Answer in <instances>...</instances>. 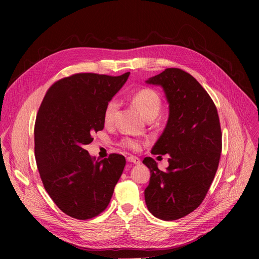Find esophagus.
Here are the masks:
<instances>
[{
	"instance_id": "34e87169",
	"label": "esophagus",
	"mask_w": 259,
	"mask_h": 259,
	"mask_svg": "<svg viewBox=\"0 0 259 259\" xmlns=\"http://www.w3.org/2000/svg\"><path fill=\"white\" fill-rule=\"evenodd\" d=\"M127 161H128L129 163H133V164H136V165H138V164L141 163V162H140V159L137 158V157H134V156L128 157V158H127Z\"/></svg>"
}]
</instances>
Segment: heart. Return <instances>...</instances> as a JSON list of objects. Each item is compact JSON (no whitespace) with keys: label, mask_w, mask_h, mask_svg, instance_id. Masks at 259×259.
Masks as SVG:
<instances>
[{"label":"heart","mask_w":259,"mask_h":259,"mask_svg":"<svg viewBox=\"0 0 259 259\" xmlns=\"http://www.w3.org/2000/svg\"><path fill=\"white\" fill-rule=\"evenodd\" d=\"M131 102L146 120H154L158 116L162 106V100L160 95L151 88H143L137 90L132 95ZM118 108L119 101L115 98L110 99L106 103L103 112V119L105 123L110 124L115 121ZM122 145L133 151H138L141 146L139 141L131 138H125L122 141Z\"/></svg>","instance_id":"obj_1"}]
</instances>
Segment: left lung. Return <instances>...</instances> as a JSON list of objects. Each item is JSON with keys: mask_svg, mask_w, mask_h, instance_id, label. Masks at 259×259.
I'll use <instances>...</instances> for the list:
<instances>
[{"mask_svg": "<svg viewBox=\"0 0 259 259\" xmlns=\"http://www.w3.org/2000/svg\"><path fill=\"white\" fill-rule=\"evenodd\" d=\"M145 82L161 86L169 103L167 125L152 150L153 155L168 154L169 166L162 171L153 158L143 159L151 171L145 203L157 218L176 220L201 205L217 171L223 147L217 108L180 68H166Z\"/></svg>", "mask_w": 259, "mask_h": 259, "instance_id": "left-lung-1", "label": "left lung"}]
</instances>
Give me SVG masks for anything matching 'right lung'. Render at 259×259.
<instances>
[{
	"mask_svg": "<svg viewBox=\"0 0 259 259\" xmlns=\"http://www.w3.org/2000/svg\"><path fill=\"white\" fill-rule=\"evenodd\" d=\"M119 77L75 73L47 91L34 124L36 166L50 198L66 215L90 219L105 210L126 165L125 157H91L84 146L104 127L106 103L126 83Z\"/></svg>",
	"mask_w": 259,
	"mask_h": 259,
	"instance_id": "1",
	"label": "right lung"
}]
</instances>
